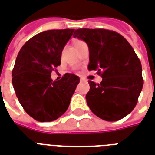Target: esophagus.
Segmentation results:
<instances>
[{"instance_id":"34e87169","label":"esophagus","mask_w":155,"mask_h":155,"mask_svg":"<svg viewBox=\"0 0 155 155\" xmlns=\"http://www.w3.org/2000/svg\"><path fill=\"white\" fill-rule=\"evenodd\" d=\"M82 80H83V79H81V81H82Z\"/></svg>"}]
</instances>
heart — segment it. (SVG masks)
I'll return each instance as SVG.
<instances>
[{
  "mask_svg": "<svg viewBox=\"0 0 155 155\" xmlns=\"http://www.w3.org/2000/svg\"><path fill=\"white\" fill-rule=\"evenodd\" d=\"M84 44H85V43H84L83 41H81V40H75V41H74V47H75V49H77V48H79L80 46H81V45H83Z\"/></svg>",
  "mask_w": 155,
  "mask_h": 155,
  "instance_id": "b5f03b06",
  "label": "heart"
}]
</instances>
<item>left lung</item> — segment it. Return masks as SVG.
<instances>
[{"instance_id":"8db88e82","label":"left lung","mask_w":155,"mask_h":155,"mask_svg":"<svg viewBox=\"0 0 155 155\" xmlns=\"http://www.w3.org/2000/svg\"><path fill=\"white\" fill-rule=\"evenodd\" d=\"M86 42L90 51L89 70H97L100 84L89 81L86 101L96 116L117 121L135 107L143 88L142 66L124 36L105 29H78L73 35Z\"/></svg>"}]
</instances>
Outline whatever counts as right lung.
Segmentation results:
<instances>
[{
    "label": "right lung",
    "instance_id": "obj_1",
    "mask_svg": "<svg viewBox=\"0 0 155 155\" xmlns=\"http://www.w3.org/2000/svg\"><path fill=\"white\" fill-rule=\"evenodd\" d=\"M74 29L50 30L26 41L12 71V84L27 114L40 122L57 120L67 110L80 78L66 73L60 81L51 72L61 64V53Z\"/></svg>",
    "mask_w": 155,
    "mask_h": 155
}]
</instances>
